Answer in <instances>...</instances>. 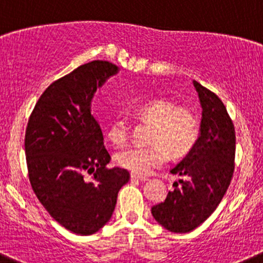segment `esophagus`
<instances>
[{"mask_svg":"<svg viewBox=\"0 0 263 263\" xmlns=\"http://www.w3.org/2000/svg\"><path fill=\"white\" fill-rule=\"evenodd\" d=\"M132 181H137V182H145L147 181V177H144V176H137V175H131Z\"/></svg>","mask_w":263,"mask_h":263,"instance_id":"1","label":"esophagus"}]
</instances>
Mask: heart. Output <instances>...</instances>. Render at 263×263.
Listing matches in <instances>:
<instances>
[{
  "label": "heart",
  "mask_w": 263,
  "mask_h": 263,
  "mask_svg": "<svg viewBox=\"0 0 263 263\" xmlns=\"http://www.w3.org/2000/svg\"><path fill=\"white\" fill-rule=\"evenodd\" d=\"M141 121L153 123L149 141L145 147H129L117 155V163L134 175H149L164 164L170 158L187 154L199 137V119L193 110L177 106L165 99H154L139 104L132 109ZM108 140L114 146H123L129 136L126 119L117 117L106 131Z\"/></svg>",
  "instance_id": "obj_1"
}]
</instances>
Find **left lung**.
Wrapping results in <instances>:
<instances>
[{
	"instance_id": "left-lung-1",
	"label": "left lung",
	"mask_w": 263,
	"mask_h": 263,
	"mask_svg": "<svg viewBox=\"0 0 263 263\" xmlns=\"http://www.w3.org/2000/svg\"><path fill=\"white\" fill-rule=\"evenodd\" d=\"M200 106L199 137L193 149L171 170L185 180L175 182L164 202L152 208V215L171 233L183 234L202 225L217 208L234 173L235 129L222 101L216 93L193 81Z\"/></svg>"
}]
</instances>
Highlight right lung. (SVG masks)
Listing matches in <instances>:
<instances>
[{
    "instance_id": "1",
    "label": "right lung",
    "mask_w": 263,
    "mask_h": 263,
    "mask_svg": "<svg viewBox=\"0 0 263 263\" xmlns=\"http://www.w3.org/2000/svg\"><path fill=\"white\" fill-rule=\"evenodd\" d=\"M118 72L116 64L95 60L51 83L25 131L33 191L53 220L78 235H92L106 225L118 191L129 180L123 168H106L110 155L91 113L98 88Z\"/></svg>"
}]
</instances>
